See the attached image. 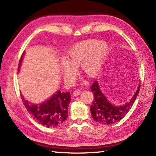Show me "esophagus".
Listing matches in <instances>:
<instances>
[{
    "instance_id": "esophagus-1",
    "label": "esophagus",
    "mask_w": 156,
    "mask_h": 156,
    "mask_svg": "<svg viewBox=\"0 0 156 156\" xmlns=\"http://www.w3.org/2000/svg\"><path fill=\"white\" fill-rule=\"evenodd\" d=\"M80 92H81V91L79 90H75V91L74 92V96H78V95H79V94H80Z\"/></svg>"
}]
</instances>
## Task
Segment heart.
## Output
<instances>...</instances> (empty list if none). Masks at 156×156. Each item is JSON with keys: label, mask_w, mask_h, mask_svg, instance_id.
I'll return each mask as SVG.
<instances>
[{"label": "heart", "mask_w": 156, "mask_h": 156, "mask_svg": "<svg viewBox=\"0 0 156 156\" xmlns=\"http://www.w3.org/2000/svg\"><path fill=\"white\" fill-rule=\"evenodd\" d=\"M105 42L96 39L80 41L69 48L62 62L63 76L68 82H72L76 75V68L80 66L82 72L90 77L101 70L108 53Z\"/></svg>", "instance_id": "heart-1"}]
</instances>
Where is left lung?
Returning <instances> with one entry per match:
<instances>
[{"instance_id": "1", "label": "left lung", "mask_w": 156, "mask_h": 156, "mask_svg": "<svg viewBox=\"0 0 156 156\" xmlns=\"http://www.w3.org/2000/svg\"><path fill=\"white\" fill-rule=\"evenodd\" d=\"M140 90V84L133 97L127 104L122 106H115L111 104L102 93L97 81L91 86V91L94 95V100L90 107L92 117L94 121L102 125H112L120 121L130 110Z\"/></svg>"}]
</instances>
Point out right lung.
<instances>
[{
    "label": "right lung",
    "instance_id": "1",
    "mask_svg": "<svg viewBox=\"0 0 156 156\" xmlns=\"http://www.w3.org/2000/svg\"><path fill=\"white\" fill-rule=\"evenodd\" d=\"M23 55L19 61V69L23 60ZM21 97L29 113L39 124L45 127H59L64 123L68 117V106L71 98L69 92H62L58 90L50 98L40 105L29 103L21 94Z\"/></svg>",
    "mask_w": 156,
    "mask_h": 156
}]
</instances>
